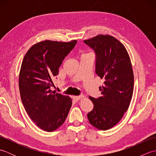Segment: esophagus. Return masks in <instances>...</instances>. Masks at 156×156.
<instances>
[{"label":"esophagus","mask_w":156,"mask_h":156,"mask_svg":"<svg viewBox=\"0 0 156 156\" xmlns=\"http://www.w3.org/2000/svg\"><path fill=\"white\" fill-rule=\"evenodd\" d=\"M83 97V96H74V97H73V99L75 101H78L79 100H80V99Z\"/></svg>","instance_id":"esophagus-1"}]
</instances>
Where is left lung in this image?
<instances>
[{
    "instance_id": "left-lung-1",
    "label": "left lung",
    "mask_w": 156,
    "mask_h": 156,
    "mask_svg": "<svg viewBox=\"0 0 156 156\" xmlns=\"http://www.w3.org/2000/svg\"><path fill=\"white\" fill-rule=\"evenodd\" d=\"M84 41L94 50L96 73L105 80L100 87L101 97H89L94 108L87 117L95 128L108 130L121 121L133 97L134 76L131 59L123 44L111 35H98Z\"/></svg>"
}]
</instances>
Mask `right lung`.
Segmentation results:
<instances>
[{
    "mask_svg": "<svg viewBox=\"0 0 156 156\" xmlns=\"http://www.w3.org/2000/svg\"><path fill=\"white\" fill-rule=\"evenodd\" d=\"M77 42L45 40L29 48L23 59L19 87L26 112L42 130L52 132L64 123L72 101L68 96L51 90L65 57Z\"/></svg>",
    "mask_w": 156,
    "mask_h": 156,
    "instance_id": "obj_1",
    "label": "right lung"
}]
</instances>
